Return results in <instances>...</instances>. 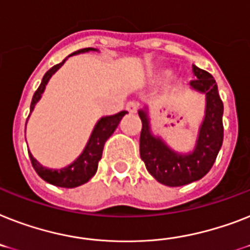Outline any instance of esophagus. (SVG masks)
Wrapping results in <instances>:
<instances>
[{"label": "esophagus", "instance_id": "obj_1", "mask_svg": "<svg viewBox=\"0 0 250 250\" xmlns=\"http://www.w3.org/2000/svg\"><path fill=\"white\" fill-rule=\"evenodd\" d=\"M140 104L137 103V101H128L127 104H125V110L128 111V113H136L137 111V109H139Z\"/></svg>", "mask_w": 250, "mask_h": 250}]
</instances>
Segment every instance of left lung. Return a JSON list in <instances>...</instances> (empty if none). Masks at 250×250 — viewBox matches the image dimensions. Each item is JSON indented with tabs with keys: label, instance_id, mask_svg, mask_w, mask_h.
Instances as JSON below:
<instances>
[{
	"label": "left lung",
	"instance_id": "left-lung-1",
	"mask_svg": "<svg viewBox=\"0 0 250 250\" xmlns=\"http://www.w3.org/2000/svg\"><path fill=\"white\" fill-rule=\"evenodd\" d=\"M196 79L191 87L207 95V113L203 122L198 144L194 153L178 155L173 153L160 139H155L149 128V121L144 110L139 111L143 122L140 133V157L146 169L160 184L167 186H182L198 181L212 168L224 141V103L221 100L217 83L209 73L194 65Z\"/></svg>",
	"mask_w": 250,
	"mask_h": 250
}]
</instances>
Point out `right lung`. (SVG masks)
I'll list each match as a JSON object with an SVG mask.
<instances>
[{
  "instance_id": "add662e5",
  "label": "right lung",
  "mask_w": 250,
  "mask_h": 250,
  "mask_svg": "<svg viewBox=\"0 0 250 250\" xmlns=\"http://www.w3.org/2000/svg\"><path fill=\"white\" fill-rule=\"evenodd\" d=\"M88 51H95V48H82V50H78V51L73 52V54L70 55ZM70 55H69V56H70ZM65 60L66 59H64L62 62H59V64L54 65L50 70L46 72V74H44L43 78H42V82H41L40 87H38L37 91H36L33 95V99H32V103H30V111L33 110L36 103L40 100L41 95L43 92L44 87H46V84H47L48 82V79L51 78L52 74L64 64ZM125 114H127V111H121L118 114L111 115V117L101 118L100 121H99V123L96 125V127H95V129H93L90 141L87 144L86 149H84V151L82 153V155H81L74 163L70 164L69 167L62 168L60 171H55V169L52 171V169H47V168L42 167L37 160L32 157V154L28 151L34 171L37 172V174L42 178V180H44V181L48 182V184L55 185V186H59V188H77V186H81V185L83 184H86V182L92 177L93 174L96 173L97 166H99V160L101 159V155H103V149H104L105 143H106V140L113 135V132H114L115 128L118 127L119 122H121V119L125 117Z\"/></svg>"
}]
</instances>
